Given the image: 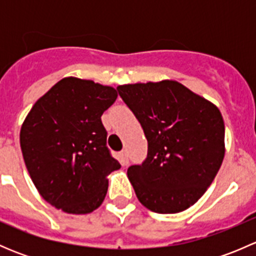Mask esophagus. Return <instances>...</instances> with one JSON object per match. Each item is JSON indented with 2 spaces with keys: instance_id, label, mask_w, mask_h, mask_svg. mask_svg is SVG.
<instances>
[{
  "instance_id": "1",
  "label": "esophagus",
  "mask_w": 256,
  "mask_h": 256,
  "mask_svg": "<svg viewBox=\"0 0 256 256\" xmlns=\"http://www.w3.org/2000/svg\"><path fill=\"white\" fill-rule=\"evenodd\" d=\"M118 156H120V162L122 166H126V164H128V154L126 150H122V151L118 154Z\"/></svg>"
}]
</instances>
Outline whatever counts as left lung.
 Segmentation results:
<instances>
[{
	"instance_id": "1",
	"label": "left lung",
	"mask_w": 256,
	"mask_h": 256,
	"mask_svg": "<svg viewBox=\"0 0 256 256\" xmlns=\"http://www.w3.org/2000/svg\"><path fill=\"white\" fill-rule=\"evenodd\" d=\"M144 128L148 148L128 177L141 204L174 214L194 204L224 158V120L218 108L174 80L118 85Z\"/></svg>"
}]
</instances>
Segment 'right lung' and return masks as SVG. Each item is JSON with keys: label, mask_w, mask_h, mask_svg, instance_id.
Returning a JSON list of instances; mask_svg holds the SVG:
<instances>
[{"label": "right lung", "mask_w": 256, "mask_h": 256, "mask_svg": "<svg viewBox=\"0 0 256 256\" xmlns=\"http://www.w3.org/2000/svg\"><path fill=\"white\" fill-rule=\"evenodd\" d=\"M118 98L112 86L68 76L36 102L20 128L23 160L40 194L70 214L92 213L120 164L106 147L102 115Z\"/></svg>", "instance_id": "add662e5"}]
</instances>
